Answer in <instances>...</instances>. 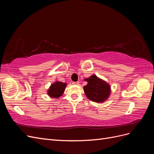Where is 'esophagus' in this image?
I'll list each match as a JSON object with an SVG mask.
<instances>
[{
	"label": "esophagus",
	"mask_w": 154,
	"mask_h": 154,
	"mask_svg": "<svg viewBox=\"0 0 154 154\" xmlns=\"http://www.w3.org/2000/svg\"><path fill=\"white\" fill-rule=\"evenodd\" d=\"M73 84H74V85H80V82H73Z\"/></svg>",
	"instance_id": "obj_1"
}]
</instances>
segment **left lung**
Returning <instances> with one entry per match:
<instances>
[{"label":"left lung","mask_w":154,"mask_h":154,"mask_svg":"<svg viewBox=\"0 0 154 154\" xmlns=\"http://www.w3.org/2000/svg\"><path fill=\"white\" fill-rule=\"evenodd\" d=\"M84 81L87 82V84L83 87V91L88 100L103 103L109 98L111 93L109 83L95 74L84 79Z\"/></svg>","instance_id":"1"}]
</instances>
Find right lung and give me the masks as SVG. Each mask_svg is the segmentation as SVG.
<instances>
[{"label":"right lung","instance_id":"1","mask_svg":"<svg viewBox=\"0 0 154 154\" xmlns=\"http://www.w3.org/2000/svg\"><path fill=\"white\" fill-rule=\"evenodd\" d=\"M66 86V83L56 81L50 85L47 92L48 94L51 98L57 99L63 95Z\"/></svg>","mask_w":154,"mask_h":154}]
</instances>
